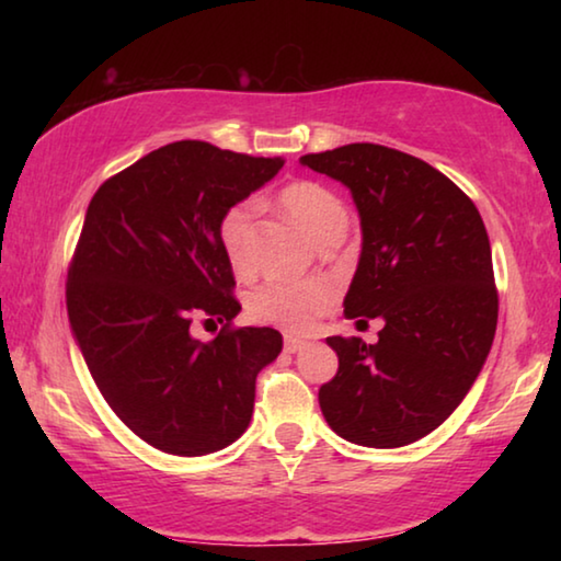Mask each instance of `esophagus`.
Masks as SVG:
<instances>
[{
    "mask_svg": "<svg viewBox=\"0 0 561 561\" xmlns=\"http://www.w3.org/2000/svg\"><path fill=\"white\" fill-rule=\"evenodd\" d=\"M304 346H307V341L304 339H299V336H284V351H287V354H297V351H301Z\"/></svg>",
    "mask_w": 561,
    "mask_h": 561,
    "instance_id": "34e87169",
    "label": "esophagus"
}]
</instances>
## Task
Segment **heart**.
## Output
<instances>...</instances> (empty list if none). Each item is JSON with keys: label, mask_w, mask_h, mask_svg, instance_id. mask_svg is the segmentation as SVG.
Instances as JSON below:
<instances>
[{"label": "heart", "mask_w": 561, "mask_h": 561, "mask_svg": "<svg viewBox=\"0 0 561 561\" xmlns=\"http://www.w3.org/2000/svg\"><path fill=\"white\" fill-rule=\"evenodd\" d=\"M279 203L287 215L307 232L317 244L334 232H346L348 213L336 193L329 187L301 180L279 193ZM220 247L230 267L247 277L254 270V205L237 203L222 215L217 227ZM334 301V289L324 279L307 282H267L252 291L250 314L279 329L301 331L311 319L321 314Z\"/></svg>", "instance_id": "obj_1"}]
</instances>
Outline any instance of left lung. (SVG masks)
<instances>
[{
    "mask_svg": "<svg viewBox=\"0 0 561 561\" xmlns=\"http://www.w3.org/2000/svg\"><path fill=\"white\" fill-rule=\"evenodd\" d=\"M348 187L360 257L344 317L381 319L376 344L327 336L339 371L319 388L331 431L364 448H403L462 403L497 329L488 230L453 180L401 150L351 144L301 156Z\"/></svg>",
    "mask_w": 561,
    "mask_h": 561,
    "instance_id": "1",
    "label": "left lung"
}]
</instances>
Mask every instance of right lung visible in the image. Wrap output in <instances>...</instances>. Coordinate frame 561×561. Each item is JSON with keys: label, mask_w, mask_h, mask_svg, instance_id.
<instances>
[{"label": "right lung", "mask_w": 561, "mask_h": 561, "mask_svg": "<svg viewBox=\"0 0 561 561\" xmlns=\"http://www.w3.org/2000/svg\"><path fill=\"white\" fill-rule=\"evenodd\" d=\"M282 165L178 140L106 180L89 205L66 287L69 324L113 413L158 450L217 453L252 421L254 381L282 334L222 329L205 344L190 321L240 314L217 227Z\"/></svg>", "instance_id": "1"}]
</instances>
